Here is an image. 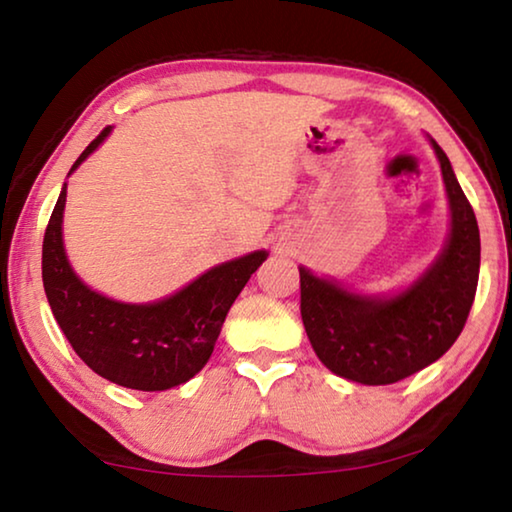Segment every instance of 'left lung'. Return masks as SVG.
<instances>
[{"instance_id":"8db88e82","label":"left lung","mask_w":512,"mask_h":512,"mask_svg":"<svg viewBox=\"0 0 512 512\" xmlns=\"http://www.w3.org/2000/svg\"><path fill=\"white\" fill-rule=\"evenodd\" d=\"M452 207L438 262L397 298H361L300 268V314L311 348L339 377L386 386L443 357L461 336L479 284L481 239L470 201L436 140Z\"/></svg>"}]
</instances>
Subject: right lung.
<instances>
[{
  "mask_svg": "<svg viewBox=\"0 0 512 512\" xmlns=\"http://www.w3.org/2000/svg\"><path fill=\"white\" fill-rule=\"evenodd\" d=\"M108 133L110 126L94 137L72 171ZM65 196L63 187L42 241V284L69 345L112 384L133 391H167L185 384L210 361L232 302L266 253L257 250L216 266L167 300L124 305L85 287L69 266L60 232Z\"/></svg>",
  "mask_w": 512,
  "mask_h": 512,
  "instance_id": "right-lung-1",
  "label": "right lung"
}]
</instances>
